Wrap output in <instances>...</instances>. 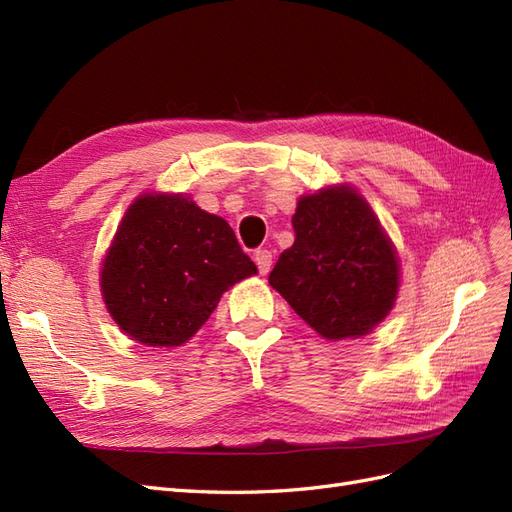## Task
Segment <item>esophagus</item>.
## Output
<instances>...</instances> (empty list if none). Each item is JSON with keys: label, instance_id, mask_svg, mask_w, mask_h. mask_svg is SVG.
I'll list each match as a JSON object with an SVG mask.
<instances>
[{"label": "esophagus", "instance_id": "1", "mask_svg": "<svg viewBox=\"0 0 512 512\" xmlns=\"http://www.w3.org/2000/svg\"><path fill=\"white\" fill-rule=\"evenodd\" d=\"M254 260H256V265H258V271H260L262 275H267L269 269H271V262H273L271 252H269V250H256Z\"/></svg>", "mask_w": 512, "mask_h": 512}]
</instances>
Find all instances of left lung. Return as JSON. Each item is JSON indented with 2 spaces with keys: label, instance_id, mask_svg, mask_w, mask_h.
Listing matches in <instances>:
<instances>
[{
  "label": "left lung",
  "instance_id": "obj_1",
  "mask_svg": "<svg viewBox=\"0 0 512 512\" xmlns=\"http://www.w3.org/2000/svg\"><path fill=\"white\" fill-rule=\"evenodd\" d=\"M294 243L269 284L318 335L363 337L389 316L399 292V258L378 215L348 183L299 198Z\"/></svg>",
  "mask_w": 512,
  "mask_h": 512
}]
</instances>
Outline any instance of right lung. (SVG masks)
I'll use <instances>...</instances> for the list:
<instances>
[{
  "label": "right lung",
  "mask_w": 512,
  "mask_h": 512,
  "mask_svg": "<svg viewBox=\"0 0 512 512\" xmlns=\"http://www.w3.org/2000/svg\"><path fill=\"white\" fill-rule=\"evenodd\" d=\"M258 269L220 215L185 194L138 196L106 250L100 290L117 327L151 348L183 346L222 294Z\"/></svg>",
  "instance_id": "add662e5"
}]
</instances>
